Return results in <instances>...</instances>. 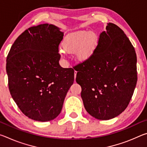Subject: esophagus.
Wrapping results in <instances>:
<instances>
[{"instance_id": "34e87169", "label": "esophagus", "mask_w": 147, "mask_h": 147, "mask_svg": "<svg viewBox=\"0 0 147 147\" xmlns=\"http://www.w3.org/2000/svg\"><path fill=\"white\" fill-rule=\"evenodd\" d=\"M74 78H76V74H77V71H74Z\"/></svg>"}]
</instances>
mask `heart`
Instances as JSON below:
<instances>
[{
    "label": "heart",
    "mask_w": 147,
    "mask_h": 147,
    "mask_svg": "<svg viewBox=\"0 0 147 147\" xmlns=\"http://www.w3.org/2000/svg\"><path fill=\"white\" fill-rule=\"evenodd\" d=\"M98 43L96 34L93 32L79 31L70 34L65 38L63 47L69 53H76L79 61H86L93 56ZM64 50L60 49L61 55H66Z\"/></svg>",
    "instance_id": "obj_1"
}]
</instances>
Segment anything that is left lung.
<instances>
[{
    "label": "left lung",
    "mask_w": 147,
    "mask_h": 147,
    "mask_svg": "<svg viewBox=\"0 0 147 147\" xmlns=\"http://www.w3.org/2000/svg\"><path fill=\"white\" fill-rule=\"evenodd\" d=\"M136 63L135 49L123 30L108 23L93 56L75 68L76 81L89 114L109 120L124 111L138 81Z\"/></svg>",
    "instance_id": "obj_1"
}]
</instances>
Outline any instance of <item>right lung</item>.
Segmentation results:
<instances>
[{"instance_id": "add662e5", "label": "right lung", "mask_w": 147, "mask_h": 147, "mask_svg": "<svg viewBox=\"0 0 147 147\" xmlns=\"http://www.w3.org/2000/svg\"><path fill=\"white\" fill-rule=\"evenodd\" d=\"M63 36L53 24L30 27L17 38L7 56L9 92L20 110L33 120L55 119L74 82V69L59 63Z\"/></svg>"}]
</instances>
